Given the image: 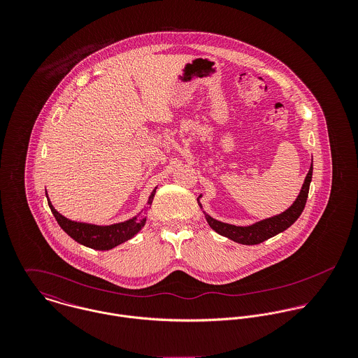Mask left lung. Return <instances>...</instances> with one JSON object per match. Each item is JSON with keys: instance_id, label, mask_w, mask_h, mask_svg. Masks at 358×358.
Wrapping results in <instances>:
<instances>
[{"instance_id": "1", "label": "left lung", "mask_w": 358, "mask_h": 358, "mask_svg": "<svg viewBox=\"0 0 358 358\" xmlns=\"http://www.w3.org/2000/svg\"><path fill=\"white\" fill-rule=\"evenodd\" d=\"M311 176H313V158H311V166L307 172L303 186L299 192V196L296 197L294 204L278 215L259 220L250 226H236V224L224 223V222L213 219L212 216H209L205 210H203L205 219H206L209 227L223 237H227V238H230L238 244H244V245L260 244V243L277 236L278 233H282L284 230H287L289 226H292L296 222V219L301 216V213L303 212L305 205H306ZM200 199H201V196L199 197L197 201H199L200 208L203 209Z\"/></svg>"}]
</instances>
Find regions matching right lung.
Here are the masks:
<instances>
[{
    "label": "right lung",
    "mask_w": 358,
    "mask_h": 358,
    "mask_svg": "<svg viewBox=\"0 0 358 358\" xmlns=\"http://www.w3.org/2000/svg\"><path fill=\"white\" fill-rule=\"evenodd\" d=\"M155 190L154 189L148 200V205L138 213L135 215L132 219H128L125 222H120V223H114V224H108V226H99V224H94V223H85V222H77V220H71L67 219L66 216H63L62 213H59L53 205H52L48 194V205L51 208L52 213L55 216V219L57 220L59 226L78 244L85 245L88 248L96 250V251H108L113 250L114 247L131 240L132 237H135L146 224V219H148V209L150 208V205L153 203L154 196H155Z\"/></svg>",
    "instance_id": "right-lung-1"
}]
</instances>
